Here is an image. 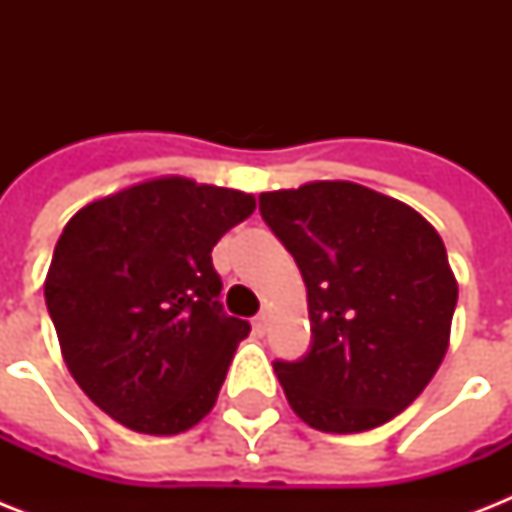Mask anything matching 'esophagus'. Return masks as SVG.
<instances>
[{
	"label": "esophagus",
	"mask_w": 512,
	"mask_h": 512,
	"mask_svg": "<svg viewBox=\"0 0 512 512\" xmlns=\"http://www.w3.org/2000/svg\"><path fill=\"white\" fill-rule=\"evenodd\" d=\"M252 329H255V335H263V332H265V313H260V316H255V319H252Z\"/></svg>",
	"instance_id": "34e87169"
}]
</instances>
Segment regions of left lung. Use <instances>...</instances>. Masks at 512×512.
I'll list each match as a JSON object with an SVG mask.
<instances>
[{
  "label": "left lung",
  "instance_id": "obj_1",
  "mask_svg": "<svg viewBox=\"0 0 512 512\" xmlns=\"http://www.w3.org/2000/svg\"><path fill=\"white\" fill-rule=\"evenodd\" d=\"M260 212L308 289L311 350L273 364L292 412L321 433L385 425L449 348L457 279L444 241L417 209L350 180L260 193Z\"/></svg>",
  "mask_w": 512,
  "mask_h": 512
}]
</instances>
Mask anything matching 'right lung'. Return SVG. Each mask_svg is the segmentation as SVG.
<instances>
[{
    "label": "right lung",
    "instance_id": "right-lung-1",
    "mask_svg": "<svg viewBox=\"0 0 512 512\" xmlns=\"http://www.w3.org/2000/svg\"><path fill=\"white\" fill-rule=\"evenodd\" d=\"M255 196L162 175L84 204L60 233L44 300L76 385L124 428L177 436L217 401L249 324L225 316L212 247Z\"/></svg>",
    "mask_w": 512,
    "mask_h": 512
}]
</instances>
